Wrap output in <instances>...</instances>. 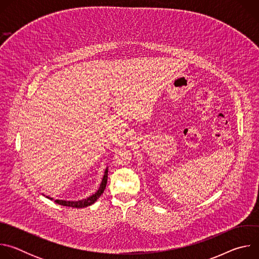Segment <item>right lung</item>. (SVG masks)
I'll return each mask as SVG.
<instances>
[{
	"label": "right lung",
	"mask_w": 259,
	"mask_h": 259,
	"mask_svg": "<svg viewBox=\"0 0 259 259\" xmlns=\"http://www.w3.org/2000/svg\"><path fill=\"white\" fill-rule=\"evenodd\" d=\"M107 172H108V167L105 168L104 170V173H103V176H102V179H101V182H100V186L98 188V190L92 194L91 196L87 197V198H84L82 200H78V201H65V200H54L53 198L49 197V196H46V198L54 201L55 203L59 204V205H62V206H65V207H72V208H84V207H88L92 204H94L97 199L102 195V193L104 192L105 190V187H106V182H107ZM45 196V195H44Z\"/></svg>",
	"instance_id": "add662e5"
}]
</instances>
